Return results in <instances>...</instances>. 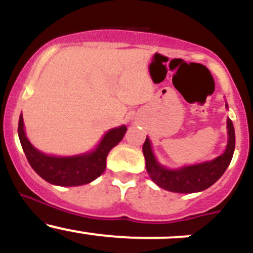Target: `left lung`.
Instances as JSON below:
<instances>
[{
  "label": "left lung",
  "mask_w": 253,
  "mask_h": 253,
  "mask_svg": "<svg viewBox=\"0 0 253 253\" xmlns=\"http://www.w3.org/2000/svg\"><path fill=\"white\" fill-rule=\"evenodd\" d=\"M226 127H228L229 139L226 149L223 154L211 162L183 167L175 170L162 167L157 162L153 154L150 141L147 137L143 144V154H144L147 172L149 174L150 178L159 187L177 193L201 192L211 187L225 172L233 159L234 149H235V131H234L233 121L230 119H228Z\"/></svg>",
  "instance_id": "1"
}]
</instances>
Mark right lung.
I'll list each match as a JSON object with an SVG mask.
<instances>
[{
  "instance_id": "right-lung-1",
  "label": "right lung",
  "mask_w": 253,
  "mask_h": 253,
  "mask_svg": "<svg viewBox=\"0 0 253 253\" xmlns=\"http://www.w3.org/2000/svg\"><path fill=\"white\" fill-rule=\"evenodd\" d=\"M126 126L112 128L90 153L76 157H51L39 152L28 141L23 116L18 122V136L30 167L40 177L57 186H81L91 182L104 172L109 152L119 144L126 133Z\"/></svg>"
}]
</instances>
